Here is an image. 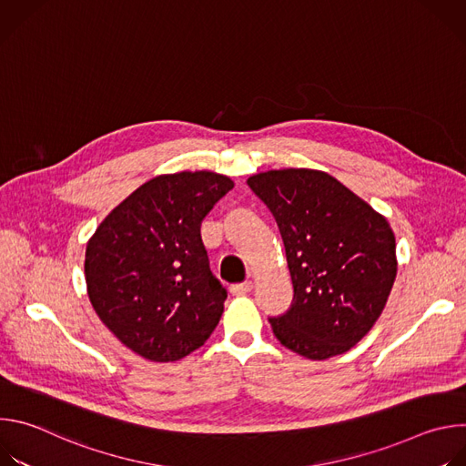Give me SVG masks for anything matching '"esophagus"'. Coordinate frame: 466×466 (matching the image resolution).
Wrapping results in <instances>:
<instances>
[{
    "mask_svg": "<svg viewBox=\"0 0 466 466\" xmlns=\"http://www.w3.org/2000/svg\"><path fill=\"white\" fill-rule=\"evenodd\" d=\"M250 291H252V282H250V280L230 286V293H232V295H245V293H250Z\"/></svg>",
    "mask_w": 466,
    "mask_h": 466,
    "instance_id": "34e87169",
    "label": "esophagus"
}]
</instances>
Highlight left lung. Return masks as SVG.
Wrapping results in <instances>:
<instances>
[{"label": "left lung", "instance_id": "1", "mask_svg": "<svg viewBox=\"0 0 466 466\" xmlns=\"http://www.w3.org/2000/svg\"><path fill=\"white\" fill-rule=\"evenodd\" d=\"M248 187L273 214L293 282L273 334L308 360H328L361 341L396 279V243L385 218L338 178L315 169L252 175Z\"/></svg>", "mask_w": 466, "mask_h": 466}]
</instances>
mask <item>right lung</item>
Returning a JSON list of instances; mask_svg holds the SVG:
<instances>
[{"label": "right lung", "instance_id": "right-lung-1", "mask_svg": "<svg viewBox=\"0 0 466 466\" xmlns=\"http://www.w3.org/2000/svg\"><path fill=\"white\" fill-rule=\"evenodd\" d=\"M234 182L212 171L160 175L116 207L86 245L90 302L112 334L151 361H177L216 329L227 289L201 223Z\"/></svg>", "mask_w": 466, "mask_h": 466}]
</instances>
